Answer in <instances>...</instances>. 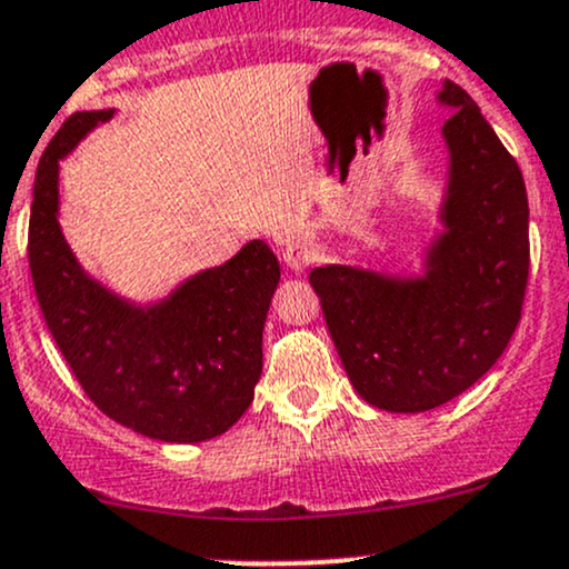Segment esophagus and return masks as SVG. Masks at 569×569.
Wrapping results in <instances>:
<instances>
[{"instance_id":"34e87169","label":"esophagus","mask_w":569,"mask_h":569,"mask_svg":"<svg viewBox=\"0 0 569 569\" xmlns=\"http://www.w3.org/2000/svg\"><path fill=\"white\" fill-rule=\"evenodd\" d=\"M313 259H316L313 237L305 234V232H297V234H291L289 240H286L283 264L289 267L291 272H302L305 267H308Z\"/></svg>"}]
</instances>
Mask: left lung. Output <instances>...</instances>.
Masks as SVG:
<instances>
[{
	"mask_svg": "<svg viewBox=\"0 0 569 569\" xmlns=\"http://www.w3.org/2000/svg\"><path fill=\"white\" fill-rule=\"evenodd\" d=\"M435 102L451 112L440 132L446 183L418 272H310L348 380L386 413L435 410L478 383L508 348L527 289L521 170L465 89L446 80Z\"/></svg>",
	"mask_w": 569,
	"mask_h": 569,
	"instance_id": "8db88e82",
	"label": "left lung"
}]
</instances>
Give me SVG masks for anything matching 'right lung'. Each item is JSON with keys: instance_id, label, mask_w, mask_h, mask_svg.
Instances as JSON below:
<instances>
[{"instance_id": "1", "label": "right lung", "mask_w": 569, "mask_h": 569, "mask_svg": "<svg viewBox=\"0 0 569 569\" xmlns=\"http://www.w3.org/2000/svg\"><path fill=\"white\" fill-rule=\"evenodd\" d=\"M112 116L74 112L37 164L29 218L37 299L56 346L104 416L159 442L213 440L253 402L280 264L264 240H251L151 302L93 278L59 223V161Z\"/></svg>"}]
</instances>
